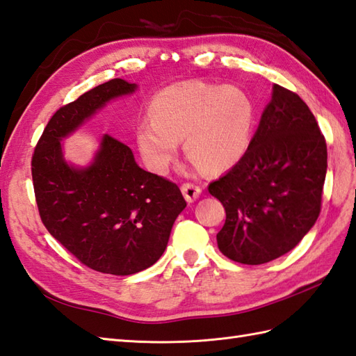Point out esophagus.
<instances>
[{"instance_id": "obj_1", "label": "esophagus", "mask_w": 356, "mask_h": 356, "mask_svg": "<svg viewBox=\"0 0 356 356\" xmlns=\"http://www.w3.org/2000/svg\"><path fill=\"white\" fill-rule=\"evenodd\" d=\"M181 191H183L184 198L187 200V202L196 201L201 195V187L193 184V183H184L183 186H181Z\"/></svg>"}]
</instances>
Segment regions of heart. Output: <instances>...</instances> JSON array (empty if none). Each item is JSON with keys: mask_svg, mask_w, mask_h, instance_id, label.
I'll return each instance as SVG.
<instances>
[{"mask_svg": "<svg viewBox=\"0 0 356 356\" xmlns=\"http://www.w3.org/2000/svg\"><path fill=\"white\" fill-rule=\"evenodd\" d=\"M254 122V102L239 86L183 82L154 97L151 117L141 118L137 126V141L155 173L168 172L183 138L196 165L220 172L248 151Z\"/></svg>", "mask_w": 356, "mask_h": 356, "instance_id": "1", "label": "heart"}]
</instances>
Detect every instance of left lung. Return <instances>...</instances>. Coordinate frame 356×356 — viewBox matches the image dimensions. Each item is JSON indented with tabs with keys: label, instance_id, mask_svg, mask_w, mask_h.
<instances>
[{
	"label": "left lung",
	"instance_id": "8db88e82",
	"mask_svg": "<svg viewBox=\"0 0 356 356\" xmlns=\"http://www.w3.org/2000/svg\"><path fill=\"white\" fill-rule=\"evenodd\" d=\"M326 170V140L311 109L274 85L248 151L209 184L227 215L216 234L220 252L245 265L286 254L320 215Z\"/></svg>",
	"mask_w": 356,
	"mask_h": 356
}]
</instances>
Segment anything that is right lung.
<instances>
[{
    "label": "right lung",
    "instance_id": "right-lung-1",
    "mask_svg": "<svg viewBox=\"0 0 356 356\" xmlns=\"http://www.w3.org/2000/svg\"><path fill=\"white\" fill-rule=\"evenodd\" d=\"M136 88L113 79L59 108L31 156L35 198L47 230L79 262L114 275L143 271L161 257L186 200L175 183L141 169L129 146L108 134L85 169L64 160L60 140L109 100Z\"/></svg>",
    "mask_w": 356,
    "mask_h": 356
}]
</instances>
